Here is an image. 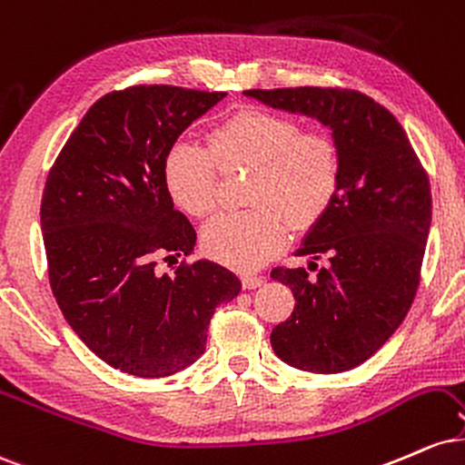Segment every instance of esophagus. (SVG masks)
<instances>
[{"mask_svg": "<svg viewBox=\"0 0 465 465\" xmlns=\"http://www.w3.org/2000/svg\"><path fill=\"white\" fill-rule=\"evenodd\" d=\"M263 282H265L263 276H252V274H243L242 276L243 289H256V287L263 285Z\"/></svg>", "mask_w": 465, "mask_h": 465, "instance_id": "34e87169", "label": "esophagus"}]
</instances>
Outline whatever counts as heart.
Listing matches in <instances>:
<instances>
[{"mask_svg":"<svg viewBox=\"0 0 465 465\" xmlns=\"http://www.w3.org/2000/svg\"><path fill=\"white\" fill-rule=\"evenodd\" d=\"M206 147L178 141L163 158L169 198L191 217L217 204V167H252L245 202L254 209L226 213L202 231L211 259L242 272L259 270L285 248L289 228L318 223L340 187V152L331 136L302 133L285 114L245 108L211 130Z\"/></svg>","mask_w":465,"mask_h":465,"instance_id":"heart-1","label":"heart"}]
</instances>
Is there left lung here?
<instances>
[{"label":"left lung","mask_w":465,"mask_h":465,"mask_svg":"<svg viewBox=\"0 0 465 465\" xmlns=\"http://www.w3.org/2000/svg\"><path fill=\"white\" fill-rule=\"evenodd\" d=\"M278 111L318 119L340 152V187L326 215L309 228L304 267H276L272 278L296 298L292 318L274 326L272 348L292 368L340 374L368 361L405 320L420 282L430 228V187L405 130L359 91H243Z\"/></svg>","instance_id":"8db88e82"}]
</instances>
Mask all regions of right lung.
I'll use <instances>...</instances> for the list:
<instances>
[{
    "mask_svg": "<svg viewBox=\"0 0 465 465\" xmlns=\"http://www.w3.org/2000/svg\"><path fill=\"white\" fill-rule=\"evenodd\" d=\"M223 97L167 84L108 93L47 176L41 228L54 298L86 348L125 374L163 379L198 361L215 309L242 292L209 259L156 274V254L195 248L163 183V158Z\"/></svg>",
    "mask_w": 465,
    "mask_h": 465,
    "instance_id": "add662e5",
    "label": "right lung"
}]
</instances>
